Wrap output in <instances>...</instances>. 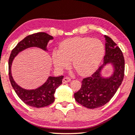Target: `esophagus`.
I'll return each instance as SVG.
<instances>
[{
  "instance_id": "obj_1",
  "label": "esophagus",
  "mask_w": 135,
  "mask_h": 135,
  "mask_svg": "<svg viewBox=\"0 0 135 135\" xmlns=\"http://www.w3.org/2000/svg\"><path fill=\"white\" fill-rule=\"evenodd\" d=\"M70 81H71V79L69 77H65L62 80V83H66L70 82Z\"/></svg>"
}]
</instances>
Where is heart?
Listing matches in <instances>:
<instances>
[{"mask_svg":"<svg viewBox=\"0 0 135 135\" xmlns=\"http://www.w3.org/2000/svg\"><path fill=\"white\" fill-rule=\"evenodd\" d=\"M105 45L98 38L75 37L60 44L59 50L52 52V61L55 69L61 72L70 66L80 75L92 73L98 69L105 55Z\"/></svg>","mask_w":135,"mask_h":135,"instance_id":"heart-1","label":"heart"}]
</instances>
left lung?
Instances as JSON below:
<instances>
[{
  "label": "left lung",
  "instance_id": "1",
  "mask_svg": "<svg viewBox=\"0 0 135 135\" xmlns=\"http://www.w3.org/2000/svg\"><path fill=\"white\" fill-rule=\"evenodd\" d=\"M105 37V55L103 64L90 76L83 78L81 88L74 93L76 102L87 108L94 109L105 105L112 99L122 84L124 74V59L122 50L110 37ZM108 64L114 66L110 77L104 78L101 70Z\"/></svg>",
  "mask_w": 135,
  "mask_h": 135
}]
</instances>
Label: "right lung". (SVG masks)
<instances>
[{"mask_svg": "<svg viewBox=\"0 0 135 135\" xmlns=\"http://www.w3.org/2000/svg\"><path fill=\"white\" fill-rule=\"evenodd\" d=\"M53 38L52 36L45 32H38L28 35L12 50L8 59V75L12 86L20 100L30 107L42 108L52 104L55 100V90L62 83L64 76H49L45 83L40 87L34 90H26L18 86L13 80L11 73L12 64L18 53L28 48L38 47L47 50L48 42Z\"/></svg>", "mask_w": 135, "mask_h": 135, "instance_id": "right-lung-1", "label": "right lung"}]
</instances>
